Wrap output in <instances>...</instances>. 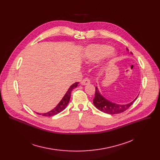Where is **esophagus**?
Returning <instances> with one entry per match:
<instances>
[{"instance_id":"1","label":"esophagus","mask_w":160,"mask_h":160,"mask_svg":"<svg viewBox=\"0 0 160 160\" xmlns=\"http://www.w3.org/2000/svg\"><path fill=\"white\" fill-rule=\"evenodd\" d=\"M89 83H90V80L88 78H85L81 82V84L82 85H87V84H89Z\"/></svg>"}]
</instances>
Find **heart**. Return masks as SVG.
I'll return each instance as SVG.
<instances>
[{
    "instance_id": "b5f03b06",
    "label": "heart",
    "mask_w": 160,
    "mask_h": 160,
    "mask_svg": "<svg viewBox=\"0 0 160 160\" xmlns=\"http://www.w3.org/2000/svg\"><path fill=\"white\" fill-rule=\"evenodd\" d=\"M111 50L112 48L108 45H92L87 48L85 57L88 61L96 62L108 55ZM109 54L112 60L117 56V52L114 51H112Z\"/></svg>"
}]
</instances>
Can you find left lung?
Returning <instances> with one entry per match:
<instances>
[{"mask_svg":"<svg viewBox=\"0 0 160 160\" xmlns=\"http://www.w3.org/2000/svg\"><path fill=\"white\" fill-rule=\"evenodd\" d=\"M127 50L128 49L127 48ZM131 54H132L130 52ZM138 96L130 103L126 104H119L115 102H112L107 99H106L99 92L98 87H96V92L95 98L93 99V103L95 107L98 109L99 111L104 112L105 113L110 114V115H115V114L121 113L126 111L137 99Z\"/></svg>","mask_w":160,"mask_h":160,"instance_id":"8db88e82","label":"left lung"}]
</instances>
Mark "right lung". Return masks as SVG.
Instances as JSON below:
<instances>
[{
    "instance_id": "right-lung-1",
    "label": "right lung",
    "mask_w": 160,
    "mask_h": 160,
    "mask_svg": "<svg viewBox=\"0 0 160 160\" xmlns=\"http://www.w3.org/2000/svg\"><path fill=\"white\" fill-rule=\"evenodd\" d=\"M78 84V82H75L70 87V88H68L66 93L64 94V97L62 98L61 101L58 103V104L53 109H52L51 111H50L48 112H45V113H40L39 114L38 112H37L38 115L44 116V117H52V116H54V115H57V114L59 113L62 111H63L66 108L68 102H69V101H70L72 90L74 89L75 88H76L77 87Z\"/></svg>"
}]
</instances>
